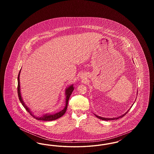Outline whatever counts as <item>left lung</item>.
<instances>
[{
	"instance_id": "1",
	"label": "left lung",
	"mask_w": 154,
	"mask_h": 154,
	"mask_svg": "<svg viewBox=\"0 0 154 154\" xmlns=\"http://www.w3.org/2000/svg\"><path fill=\"white\" fill-rule=\"evenodd\" d=\"M132 106H133V104H132ZM132 106L131 107V108L130 109H131V107H132ZM130 109H129V110H130ZM129 110H128L124 114H123V115H122V116H119V117H118L117 118H103L102 117H100V116H97V115H96L95 114V116L97 118H98L99 119H102V120H104V121H109V120H114V119H119V118H122L124 116L125 114H127V112L129 111Z\"/></svg>"
}]
</instances>
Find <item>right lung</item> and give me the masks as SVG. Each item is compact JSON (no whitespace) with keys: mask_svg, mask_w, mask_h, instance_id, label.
<instances>
[{"mask_svg":"<svg viewBox=\"0 0 154 154\" xmlns=\"http://www.w3.org/2000/svg\"><path fill=\"white\" fill-rule=\"evenodd\" d=\"M21 73V70L20 71V73L18 74V95L19 99L20 100L21 103H22V106L24 107V108L26 110V111L29 112L30 114L33 116V117L36 118L37 120H41V121H53V120H55L57 119H58L60 117H61L62 116H63L65 113L66 112V110H67V104H68V101L69 99V97L71 95L72 93L73 92L74 88L73 85H70L69 87L66 88L65 90V95H66V98H65V103H66V105L64 107V109L61 111H60L58 112L55 113V114H45L43 115L42 116L40 117H36L35 116H34L32 112H31V111L29 109L28 107V106L25 104L24 102L23 101V99L22 98V96L21 94V91H20V75Z\"/></svg>","mask_w":154,"mask_h":154,"instance_id":"1","label":"right lung"}]
</instances>
